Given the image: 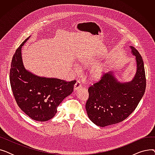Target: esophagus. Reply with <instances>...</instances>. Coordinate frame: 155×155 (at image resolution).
<instances>
[{
	"label": "esophagus",
	"mask_w": 155,
	"mask_h": 155,
	"mask_svg": "<svg viewBox=\"0 0 155 155\" xmlns=\"http://www.w3.org/2000/svg\"><path fill=\"white\" fill-rule=\"evenodd\" d=\"M81 87H82V83H81V82H80V80H78L77 82H76V84H75L74 90L77 91V90H78V88H80Z\"/></svg>",
	"instance_id": "esophagus-1"
}]
</instances>
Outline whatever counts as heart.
Returning a JSON list of instances; mask_svg holds the SVG:
<instances>
[{"instance_id": "b5f03b06", "label": "heart", "mask_w": 155, "mask_h": 155, "mask_svg": "<svg viewBox=\"0 0 155 155\" xmlns=\"http://www.w3.org/2000/svg\"><path fill=\"white\" fill-rule=\"evenodd\" d=\"M103 71H104V66L102 64H95L91 69V75L95 77L100 76Z\"/></svg>"}]
</instances>
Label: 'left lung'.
<instances>
[{"instance_id":"obj_1","label":"left lung","mask_w":155,"mask_h":155,"mask_svg":"<svg viewBox=\"0 0 155 155\" xmlns=\"http://www.w3.org/2000/svg\"><path fill=\"white\" fill-rule=\"evenodd\" d=\"M136 56L137 71L131 82L120 83L109 71L88 88L85 104L88 118L96 125L104 127L125 120L135 110L143 97L146 80L142 57L131 46Z\"/></svg>"}]
</instances>
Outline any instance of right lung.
Wrapping results in <instances>:
<instances>
[{
	"label": "right lung",
	"mask_w": 155,
	"mask_h": 155,
	"mask_svg": "<svg viewBox=\"0 0 155 155\" xmlns=\"http://www.w3.org/2000/svg\"><path fill=\"white\" fill-rule=\"evenodd\" d=\"M24 41L14 54L10 69V83L14 99L20 109L29 117L37 121L52 119L57 107L70 95L77 81L39 77L24 67L21 47Z\"/></svg>",
	"instance_id": "1"
}]
</instances>
